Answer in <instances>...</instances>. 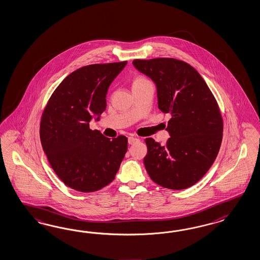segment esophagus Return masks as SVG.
<instances>
[{
    "label": "esophagus",
    "mask_w": 260,
    "mask_h": 260,
    "mask_svg": "<svg viewBox=\"0 0 260 260\" xmlns=\"http://www.w3.org/2000/svg\"><path fill=\"white\" fill-rule=\"evenodd\" d=\"M139 141H140V139H138V138H134V137H129L128 138V143L129 144H134V143H137Z\"/></svg>",
    "instance_id": "1"
}]
</instances>
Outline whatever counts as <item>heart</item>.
<instances>
[{"mask_svg":"<svg viewBox=\"0 0 260 260\" xmlns=\"http://www.w3.org/2000/svg\"><path fill=\"white\" fill-rule=\"evenodd\" d=\"M148 82H149L148 80H147L145 77H143V76H141V75H138V76H136L133 79L132 86H133V87L141 86V85H143V84L148 83Z\"/></svg>","mask_w":260,"mask_h":260,"instance_id":"b5f03b06","label":"heart"}]
</instances>
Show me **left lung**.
I'll return each instance as SVG.
<instances>
[{"instance_id":"left-lung-1","label":"left lung","mask_w":260,"mask_h":260,"mask_svg":"<svg viewBox=\"0 0 260 260\" xmlns=\"http://www.w3.org/2000/svg\"><path fill=\"white\" fill-rule=\"evenodd\" d=\"M133 64L156 83L158 108L171 117L166 145L145 139V169L158 185L187 189L201 180L218 154L223 136L218 104L200 73L183 60L136 59Z\"/></svg>"}]
</instances>
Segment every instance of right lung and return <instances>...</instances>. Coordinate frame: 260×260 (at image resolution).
<instances>
[{"instance_id": "right-lung-1", "label": "right lung", "mask_w": 260, "mask_h": 260, "mask_svg": "<svg viewBox=\"0 0 260 260\" xmlns=\"http://www.w3.org/2000/svg\"><path fill=\"white\" fill-rule=\"evenodd\" d=\"M126 63H96L77 69L59 83L43 112V149L59 179L76 191L92 193L111 183L125 156V136L110 140L90 129L89 122L93 115L105 110L109 85Z\"/></svg>"}]
</instances>
